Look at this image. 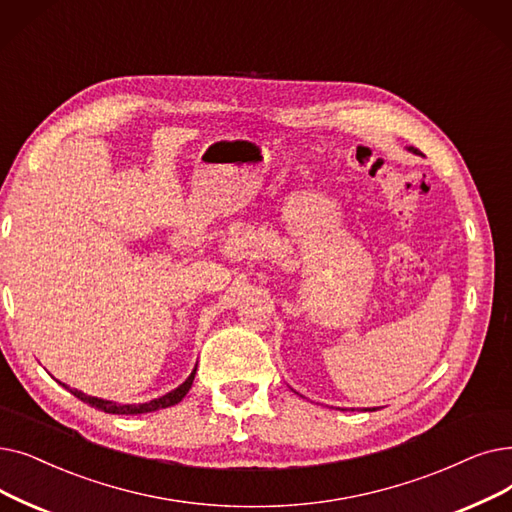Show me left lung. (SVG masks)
Returning a JSON list of instances; mask_svg holds the SVG:
<instances>
[{
  "label": "left lung",
  "instance_id": "8db88e82",
  "mask_svg": "<svg viewBox=\"0 0 512 512\" xmlns=\"http://www.w3.org/2000/svg\"><path fill=\"white\" fill-rule=\"evenodd\" d=\"M410 150H412V152H418V150H416V148H410ZM372 410H374V408H372Z\"/></svg>",
  "mask_w": 512,
  "mask_h": 512
}]
</instances>
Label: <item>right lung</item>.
Masks as SVG:
<instances>
[{"mask_svg":"<svg viewBox=\"0 0 512 512\" xmlns=\"http://www.w3.org/2000/svg\"><path fill=\"white\" fill-rule=\"evenodd\" d=\"M194 374H196V368L190 372L188 379L169 393L157 397V399H150V402L146 404H117V402H108V399H100V397H92V395H85L83 391L79 389H71L66 387L64 383H60L64 389H69L77 399H81V402L90 404L92 408H98V410H104L108 414H144V412H154V410H161V408H169V406H175L180 404L182 399L186 397V393L190 391L192 387V381H194Z\"/></svg>","mask_w":512,"mask_h":512,"instance_id":"1","label":"right lung"}]
</instances>
